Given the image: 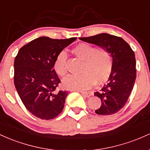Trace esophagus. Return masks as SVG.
I'll return each instance as SVG.
<instances>
[{"instance_id":"34e87169","label":"esophagus","mask_w":150,"mask_h":150,"mask_svg":"<svg viewBox=\"0 0 150 150\" xmlns=\"http://www.w3.org/2000/svg\"><path fill=\"white\" fill-rule=\"evenodd\" d=\"M81 94H82V96L85 97H89L91 96L90 93L87 92H81Z\"/></svg>"}]
</instances>
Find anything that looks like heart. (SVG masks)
Segmentation results:
<instances>
[{"label": "heart", "instance_id": "1", "mask_svg": "<svg viewBox=\"0 0 150 150\" xmlns=\"http://www.w3.org/2000/svg\"><path fill=\"white\" fill-rule=\"evenodd\" d=\"M72 53L84 61L80 75H68L63 81L65 88L85 90L95 83L103 85L109 80L113 71V61L111 53L105 48H97L86 43H80L72 49ZM53 68L58 75L64 77L68 72L67 55L58 53L53 61Z\"/></svg>", "mask_w": 150, "mask_h": 150}]
</instances>
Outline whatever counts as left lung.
I'll return each mask as SVG.
<instances>
[{
  "instance_id": "left-lung-1",
  "label": "left lung",
  "mask_w": 150,
  "mask_h": 150,
  "mask_svg": "<svg viewBox=\"0 0 150 150\" xmlns=\"http://www.w3.org/2000/svg\"><path fill=\"white\" fill-rule=\"evenodd\" d=\"M80 40L105 48L113 57V67L108 83L94 93L101 101L95 111L99 115H111L120 111L126 104L136 79L135 53L121 37L101 33Z\"/></svg>"
}]
</instances>
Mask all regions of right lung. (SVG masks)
I'll list each match as a JSON object with an SVG mask.
<instances>
[{"label":"right lung","mask_w":150,"mask_h":150,"mask_svg":"<svg viewBox=\"0 0 150 150\" xmlns=\"http://www.w3.org/2000/svg\"><path fill=\"white\" fill-rule=\"evenodd\" d=\"M76 39L39 37L22 46L15 58L17 92L26 108L40 119H52L63 110L68 92L57 90L61 80L53 68V61Z\"/></svg>","instance_id":"add662e5"}]
</instances>
